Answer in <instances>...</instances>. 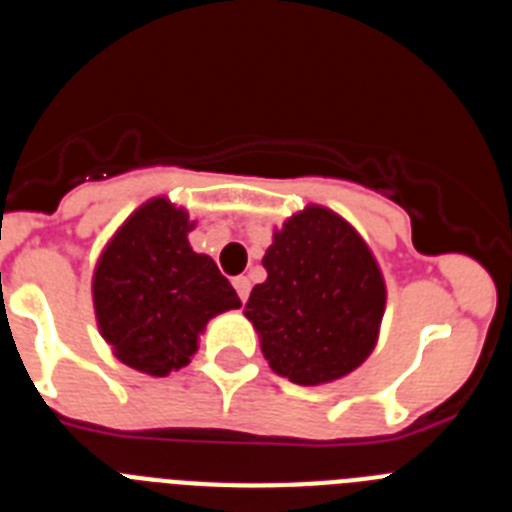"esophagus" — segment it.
<instances>
[{
	"mask_svg": "<svg viewBox=\"0 0 512 512\" xmlns=\"http://www.w3.org/2000/svg\"><path fill=\"white\" fill-rule=\"evenodd\" d=\"M233 287L238 292V297H241V302H246L248 295H251V282H248V277H235Z\"/></svg>",
	"mask_w": 512,
	"mask_h": 512,
	"instance_id": "esophagus-1",
	"label": "esophagus"
}]
</instances>
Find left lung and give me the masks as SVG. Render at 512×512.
I'll return each instance as SVG.
<instances>
[{
	"instance_id": "left-lung-1",
	"label": "left lung",
	"mask_w": 512,
	"mask_h": 512,
	"mask_svg": "<svg viewBox=\"0 0 512 512\" xmlns=\"http://www.w3.org/2000/svg\"><path fill=\"white\" fill-rule=\"evenodd\" d=\"M264 269L246 318L274 372L323 384L372 354L387 292L372 251L343 217L318 205L292 215L274 233Z\"/></svg>"
}]
</instances>
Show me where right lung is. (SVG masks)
Masks as SVG:
<instances>
[{
	"label": "right lung",
	"mask_w": 512,
	"mask_h": 512,
	"mask_svg": "<svg viewBox=\"0 0 512 512\" xmlns=\"http://www.w3.org/2000/svg\"><path fill=\"white\" fill-rule=\"evenodd\" d=\"M184 210L156 197L115 233L94 271V312L122 364L166 377L189 364L207 320L241 307L215 261L194 253Z\"/></svg>",
	"instance_id": "1"
}]
</instances>
